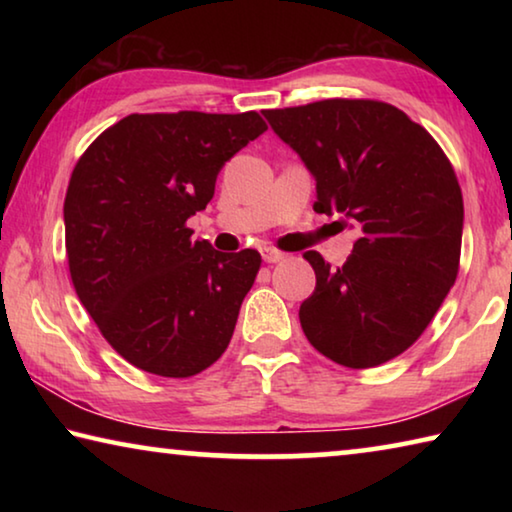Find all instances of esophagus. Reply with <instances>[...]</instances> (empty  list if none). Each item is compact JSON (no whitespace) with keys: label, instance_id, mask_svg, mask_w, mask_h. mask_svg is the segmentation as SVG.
Here are the masks:
<instances>
[{"label":"esophagus","instance_id":"obj_1","mask_svg":"<svg viewBox=\"0 0 512 512\" xmlns=\"http://www.w3.org/2000/svg\"><path fill=\"white\" fill-rule=\"evenodd\" d=\"M262 257H264L266 264H277V262H282L284 257H287V253H282V250H277L273 246H266L262 250Z\"/></svg>","mask_w":512,"mask_h":512}]
</instances>
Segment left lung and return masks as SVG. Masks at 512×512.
<instances>
[{"mask_svg": "<svg viewBox=\"0 0 512 512\" xmlns=\"http://www.w3.org/2000/svg\"><path fill=\"white\" fill-rule=\"evenodd\" d=\"M316 178L314 210L359 232L339 268L305 259L316 289L300 305L302 332L345 368H375L409 350L454 287L463 194L438 142L400 108L323 99L264 110Z\"/></svg>", "mask_w": 512, "mask_h": 512, "instance_id": "left-lung-1", "label": "left lung"}]
</instances>
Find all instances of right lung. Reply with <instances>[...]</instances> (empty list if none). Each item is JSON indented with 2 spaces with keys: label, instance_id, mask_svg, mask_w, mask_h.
Masks as SVG:
<instances>
[{
  "label": "right lung",
  "instance_id": "1",
  "mask_svg": "<svg viewBox=\"0 0 512 512\" xmlns=\"http://www.w3.org/2000/svg\"><path fill=\"white\" fill-rule=\"evenodd\" d=\"M264 131L255 110L128 115L76 162L63 207L69 275L103 339L135 368L183 379L228 348L262 257L192 239L187 219Z\"/></svg>",
  "mask_w": 512,
  "mask_h": 512
}]
</instances>
